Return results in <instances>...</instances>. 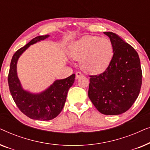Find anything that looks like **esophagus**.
<instances>
[{"instance_id":"obj_1","label":"esophagus","mask_w":150,"mask_h":150,"mask_svg":"<svg viewBox=\"0 0 150 150\" xmlns=\"http://www.w3.org/2000/svg\"><path fill=\"white\" fill-rule=\"evenodd\" d=\"M82 76H83V74H82L81 71H77L76 74V79H79V78Z\"/></svg>"}]
</instances>
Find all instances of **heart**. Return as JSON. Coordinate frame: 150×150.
Listing matches in <instances>:
<instances>
[{
    "label": "heart",
    "instance_id": "1",
    "mask_svg": "<svg viewBox=\"0 0 150 150\" xmlns=\"http://www.w3.org/2000/svg\"><path fill=\"white\" fill-rule=\"evenodd\" d=\"M70 54L74 59L81 60V66L86 72L98 74L109 65L113 48L109 39L85 36L72 44Z\"/></svg>",
    "mask_w": 150,
    "mask_h": 150
}]
</instances>
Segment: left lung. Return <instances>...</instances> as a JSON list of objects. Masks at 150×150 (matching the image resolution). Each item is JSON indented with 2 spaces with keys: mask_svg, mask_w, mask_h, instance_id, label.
<instances>
[{
  "mask_svg": "<svg viewBox=\"0 0 150 150\" xmlns=\"http://www.w3.org/2000/svg\"><path fill=\"white\" fill-rule=\"evenodd\" d=\"M110 38L113 56L103 73L90 76L88 96L95 107L106 115L127 111L138 98L142 84V70L138 53L112 32Z\"/></svg>",
  "mask_w": 150,
  "mask_h": 150,
  "instance_id": "8db88e82",
  "label": "left lung"
}]
</instances>
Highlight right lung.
<instances>
[{
  "mask_svg": "<svg viewBox=\"0 0 150 150\" xmlns=\"http://www.w3.org/2000/svg\"><path fill=\"white\" fill-rule=\"evenodd\" d=\"M50 37L38 36L16 51L11 59L8 83L12 98L20 111L30 119L48 121L56 117L62 110L66 101L68 90L72 86L75 74L65 79L56 80L48 89L40 93H32L22 88L17 75V62L22 53L35 43Z\"/></svg>",
  "mask_w": 150,
  "mask_h": 150,
  "instance_id": "obj_1",
  "label": "right lung"
}]
</instances>
